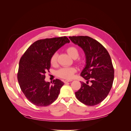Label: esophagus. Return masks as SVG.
Here are the masks:
<instances>
[{"label":"esophagus","instance_id":"34e87169","mask_svg":"<svg viewBox=\"0 0 131 131\" xmlns=\"http://www.w3.org/2000/svg\"><path fill=\"white\" fill-rule=\"evenodd\" d=\"M70 81H72V80H65L64 81V82L65 83V84H66V83L67 82H70Z\"/></svg>","mask_w":131,"mask_h":131}]
</instances>
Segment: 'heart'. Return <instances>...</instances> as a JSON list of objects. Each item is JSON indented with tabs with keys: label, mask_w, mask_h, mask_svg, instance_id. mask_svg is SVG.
<instances>
[{
	"label": "heart",
	"mask_w": 131,
	"mask_h": 131,
	"mask_svg": "<svg viewBox=\"0 0 131 131\" xmlns=\"http://www.w3.org/2000/svg\"><path fill=\"white\" fill-rule=\"evenodd\" d=\"M67 52L68 53L69 56L73 58H76L78 57L79 52L78 49L76 47L72 46H69L67 49ZM58 54L57 52L54 53L52 56L51 57L50 62L51 65L54 66L57 63ZM77 72V69L73 67H63L59 69L57 72V76L63 79H72L74 73Z\"/></svg>",
	"instance_id": "b5f03b06"
}]
</instances>
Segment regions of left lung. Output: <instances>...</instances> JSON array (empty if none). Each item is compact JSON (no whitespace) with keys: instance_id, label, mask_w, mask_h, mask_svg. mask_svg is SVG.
Instances as JSON below:
<instances>
[{"instance_id":"obj_1","label":"left lung","mask_w":131,"mask_h":131,"mask_svg":"<svg viewBox=\"0 0 131 131\" xmlns=\"http://www.w3.org/2000/svg\"><path fill=\"white\" fill-rule=\"evenodd\" d=\"M69 38L81 47L86 56V65L80 75L87 80L86 84L81 82V88L75 93V96L85 105H97L107 97L112 88L114 70L110 55L101 43L90 37Z\"/></svg>"}]
</instances>
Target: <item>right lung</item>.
<instances>
[{
  "label": "right lung",
  "instance_id": "1",
  "mask_svg": "<svg viewBox=\"0 0 131 131\" xmlns=\"http://www.w3.org/2000/svg\"><path fill=\"white\" fill-rule=\"evenodd\" d=\"M69 42L66 37L39 40L31 44L21 57L17 79L23 93L31 103L46 106L57 98L64 82L56 79L51 84L45 81V74L51 67L52 54Z\"/></svg>",
  "mask_w": 131,
  "mask_h": 131
}]
</instances>
